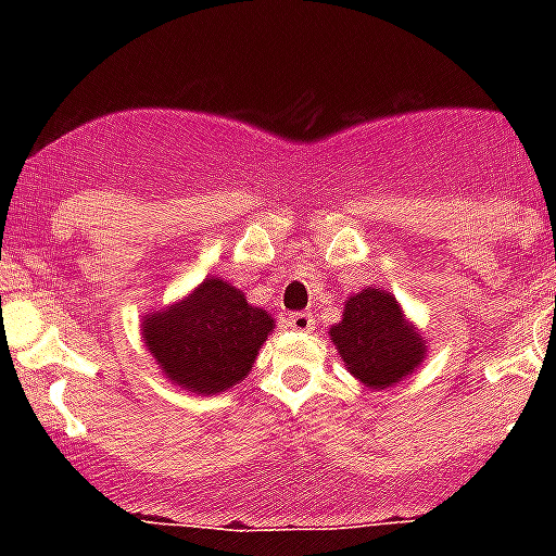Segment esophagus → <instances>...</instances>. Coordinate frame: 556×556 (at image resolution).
Segmentation results:
<instances>
[{
	"label": "esophagus",
	"mask_w": 556,
	"mask_h": 556,
	"mask_svg": "<svg viewBox=\"0 0 556 556\" xmlns=\"http://www.w3.org/2000/svg\"><path fill=\"white\" fill-rule=\"evenodd\" d=\"M287 326H292L294 331H312L314 317L308 312H294L287 317Z\"/></svg>",
	"instance_id": "esophagus-1"
}]
</instances>
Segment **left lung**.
<instances>
[{
	"label": "left lung",
	"mask_w": 556,
	"mask_h": 556,
	"mask_svg": "<svg viewBox=\"0 0 556 556\" xmlns=\"http://www.w3.org/2000/svg\"><path fill=\"white\" fill-rule=\"evenodd\" d=\"M348 370L372 390H384L424 362V339L412 333L395 298L384 289H362L345 303L342 323L331 328Z\"/></svg>",
	"instance_id": "8db88e82"
}]
</instances>
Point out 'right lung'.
<instances>
[{
    "label": "right lung",
    "mask_w": 556,
    "mask_h": 556,
    "mask_svg": "<svg viewBox=\"0 0 556 556\" xmlns=\"http://www.w3.org/2000/svg\"><path fill=\"white\" fill-rule=\"evenodd\" d=\"M269 331V314L219 278H205L184 303L144 320V342L161 370L200 395L239 384Z\"/></svg>",
    "instance_id": "right-lung-1"
}]
</instances>
